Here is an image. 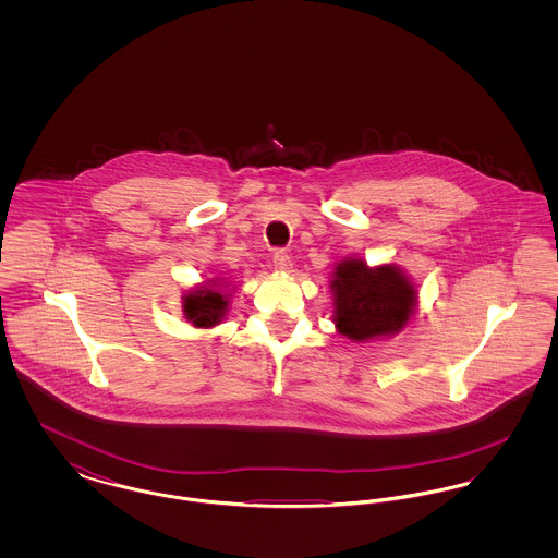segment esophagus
Returning a JSON list of instances; mask_svg holds the SVG:
<instances>
[{"instance_id": "34e87169", "label": "esophagus", "mask_w": 558, "mask_h": 558, "mask_svg": "<svg viewBox=\"0 0 558 558\" xmlns=\"http://www.w3.org/2000/svg\"><path fill=\"white\" fill-rule=\"evenodd\" d=\"M291 266L292 262L289 253H284V251H276V253H274V267H276L278 271H289Z\"/></svg>"}]
</instances>
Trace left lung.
I'll use <instances>...</instances> for the list:
<instances>
[{"label":"left lung","mask_w":558,"mask_h":558,"mask_svg":"<svg viewBox=\"0 0 558 558\" xmlns=\"http://www.w3.org/2000/svg\"><path fill=\"white\" fill-rule=\"evenodd\" d=\"M335 326L351 341L391 337L414 316L418 292L403 269L393 264L368 267L345 259L332 274Z\"/></svg>","instance_id":"obj_1"}]
</instances>
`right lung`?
Here are the masks:
<instances>
[{
    "mask_svg": "<svg viewBox=\"0 0 558 558\" xmlns=\"http://www.w3.org/2000/svg\"><path fill=\"white\" fill-rule=\"evenodd\" d=\"M221 280H209L203 287H196L192 291H187L184 299V316L187 322H192V326L196 328H211L215 324H219L226 312H228V292L219 291L217 284Z\"/></svg>",
    "mask_w": 558,
    "mask_h": 558,
    "instance_id": "obj_1",
    "label": "right lung"
}]
</instances>
